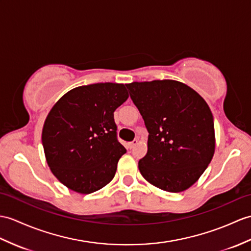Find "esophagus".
I'll list each match as a JSON object with an SVG mask.
<instances>
[{
  "instance_id": "obj_1",
  "label": "esophagus",
  "mask_w": 251,
  "mask_h": 251,
  "mask_svg": "<svg viewBox=\"0 0 251 251\" xmlns=\"http://www.w3.org/2000/svg\"><path fill=\"white\" fill-rule=\"evenodd\" d=\"M137 144H138V140H137V139H135V140H133V141H131V142L128 143V148H129V149H133V148L136 147Z\"/></svg>"
}]
</instances>
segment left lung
<instances>
[{"instance_id":"obj_1","label":"left lung","mask_w":251,"mask_h":251,"mask_svg":"<svg viewBox=\"0 0 251 251\" xmlns=\"http://www.w3.org/2000/svg\"><path fill=\"white\" fill-rule=\"evenodd\" d=\"M149 131L142 176L155 187L179 192L194 185L215 152L214 119L196 91L174 80L126 84Z\"/></svg>"}]
</instances>
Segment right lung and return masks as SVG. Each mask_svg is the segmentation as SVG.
<instances>
[{"label": "right lung", "mask_w": 251, "mask_h": 251, "mask_svg": "<svg viewBox=\"0 0 251 251\" xmlns=\"http://www.w3.org/2000/svg\"><path fill=\"white\" fill-rule=\"evenodd\" d=\"M127 98L124 84L95 83L69 91L50 110L42 133L47 164L69 189L92 194L114 177L126 149L113 113Z\"/></svg>", "instance_id": "1"}]
</instances>
